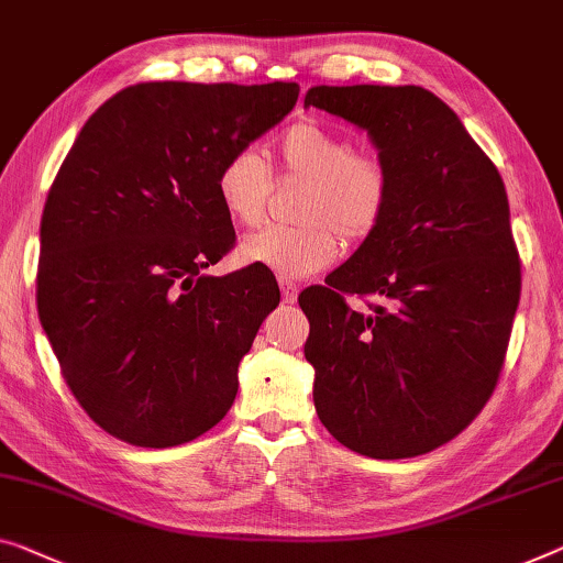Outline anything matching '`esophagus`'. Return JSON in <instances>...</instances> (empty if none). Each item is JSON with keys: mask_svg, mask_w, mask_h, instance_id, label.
Listing matches in <instances>:
<instances>
[{"mask_svg": "<svg viewBox=\"0 0 563 563\" xmlns=\"http://www.w3.org/2000/svg\"><path fill=\"white\" fill-rule=\"evenodd\" d=\"M280 296H283V303H296V298H298L296 283L280 278Z\"/></svg>", "mask_w": 563, "mask_h": 563, "instance_id": "1", "label": "esophagus"}]
</instances>
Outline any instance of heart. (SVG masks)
Instances as JSON below:
<instances>
[{
    "instance_id": "heart-1",
    "label": "heart",
    "mask_w": 563,
    "mask_h": 563,
    "mask_svg": "<svg viewBox=\"0 0 563 563\" xmlns=\"http://www.w3.org/2000/svg\"><path fill=\"white\" fill-rule=\"evenodd\" d=\"M278 162L308 187L300 197V224H265L247 234L240 257L263 265L285 280L308 278L339 255L343 240H364L379 228L391 199V174L376 154L354 151V144L303 121L290 125L278 141ZM271 169L255 148H238L224 158L214 176V195L234 224L260 222L271 197Z\"/></svg>"
}]
</instances>
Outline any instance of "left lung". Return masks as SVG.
<instances>
[{"mask_svg": "<svg viewBox=\"0 0 563 563\" xmlns=\"http://www.w3.org/2000/svg\"><path fill=\"white\" fill-rule=\"evenodd\" d=\"M303 106L366 131L391 174L379 228L298 296L318 419L358 455H424L473 422L506 358L521 298L506 187L430 90L313 86Z\"/></svg>", "mask_w": 563, "mask_h": 563, "instance_id": "1", "label": "left lung"}]
</instances>
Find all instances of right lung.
Wrapping results in <instances>:
<instances>
[{"label":"right lung","mask_w":563,"mask_h":563,"mask_svg":"<svg viewBox=\"0 0 563 563\" xmlns=\"http://www.w3.org/2000/svg\"><path fill=\"white\" fill-rule=\"evenodd\" d=\"M298 93L296 82H139L67 151L40 222L37 310L67 387L113 438L174 448L230 412L280 290L260 265L205 273L234 245L214 176Z\"/></svg>","instance_id":"1"}]
</instances>
